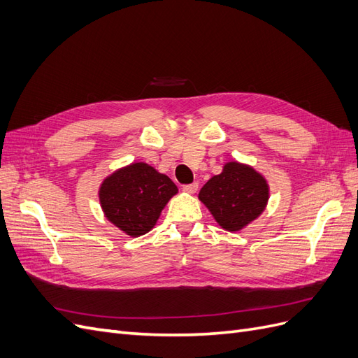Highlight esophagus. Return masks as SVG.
Returning a JSON list of instances; mask_svg holds the SVG:
<instances>
[{
    "mask_svg": "<svg viewBox=\"0 0 358 358\" xmlns=\"http://www.w3.org/2000/svg\"><path fill=\"white\" fill-rule=\"evenodd\" d=\"M182 189L185 191V192H188V194H194V192H196V191L199 189V183H197V182L188 183V185H183V188H182Z\"/></svg>",
    "mask_w": 358,
    "mask_h": 358,
    "instance_id": "1",
    "label": "esophagus"
}]
</instances>
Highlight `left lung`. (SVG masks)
Here are the masks:
<instances>
[{
  "instance_id": "obj_1",
  "label": "left lung",
  "mask_w": 358,
  "mask_h": 358,
  "mask_svg": "<svg viewBox=\"0 0 358 358\" xmlns=\"http://www.w3.org/2000/svg\"><path fill=\"white\" fill-rule=\"evenodd\" d=\"M199 199L222 229L239 231L264 210L268 185L252 167L234 161L224 166L221 175L206 182Z\"/></svg>"
}]
</instances>
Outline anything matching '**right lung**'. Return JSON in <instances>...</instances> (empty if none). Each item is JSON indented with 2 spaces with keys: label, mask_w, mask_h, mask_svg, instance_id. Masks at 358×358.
Returning a JSON list of instances; mask_svg holds the SVG:
<instances>
[{
  "label": "right lung",
  "mask_w": 358,
  "mask_h": 358,
  "mask_svg": "<svg viewBox=\"0 0 358 358\" xmlns=\"http://www.w3.org/2000/svg\"><path fill=\"white\" fill-rule=\"evenodd\" d=\"M178 187L145 162L115 171L100 188V203L107 220L127 234H146Z\"/></svg>",
  "instance_id": "1"
}]
</instances>
